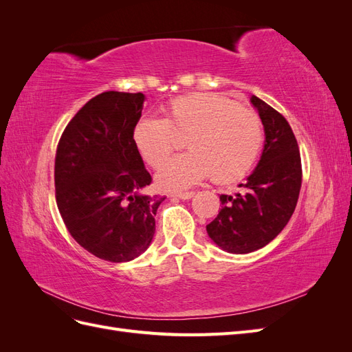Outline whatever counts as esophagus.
Returning a JSON list of instances; mask_svg holds the SVG:
<instances>
[{
	"label": "esophagus",
	"mask_w": 352,
	"mask_h": 352,
	"mask_svg": "<svg viewBox=\"0 0 352 352\" xmlns=\"http://www.w3.org/2000/svg\"><path fill=\"white\" fill-rule=\"evenodd\" d=\"M172 197L179 198V199H190V198L194 197V192H176Z\"/></svg>",
	"instance_id": "1"
}]
</instances>
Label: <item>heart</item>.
Returning <instances> with one entry per match:
<instances>
[{
    "label": "heart",
    "mask_w": 352,
    "mask_h": 352,
    "mask_svg": "<svg viewBox=\"0 0 352 352\" xmlns=\"http://www.w3.org/2000/svg\"><path fill=\"white\" fill-rule=\"evenodd\" d=\"M186 136L189 153L177 155L157 176L164 189H184L211 175L216 184H229L247 175L264 142L260 116L212 94H190L168 104L166 119L144 117L132 140L146 164L162 167Z\"/></svg>",
    "instance_id": "heart-1"
}]
</instances>
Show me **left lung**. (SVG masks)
I'll list each match as a JSON object with an SVG mask.
<instances>
[{
    "mask_svg": "<svg viewBox=\"0 0 352 352\" xmlns=\"http://www.w3.org/2000/svg\"><path fill=\"white\" fill-rule=\"evenodd\" d=\"M264 126V150L258 166L241 184L243 192L220 195L221 210L207 233L221 250L248 254L265 247L289 221L302 182L301 155L285 117L269 104L251 97Z\"/></svg>",
    "mask_w": 352,
    "mask_h": 352,
    "instance_id": "1",
    "label": "left lung"
}]
</instances>
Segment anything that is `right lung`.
<instances>
[{
  "label": "right lung",
  "instance_id": "1",
  "mask_svg": "<svg viewBox=\"0 0 352 352\" xmlns=\"http://www.w3.org/2000/svg\"><path fill=\"white\" fill-rule=\"evenodd\" d=\"M145 95L107 91L89 100L63 132L56 153V201L82 248L105 261L124 263L153 241L155 212L166 197L151 184L132 132Z\"/></svg>",
  "mask_w": 352,
  "mask_h": 352
}]
</instances>
